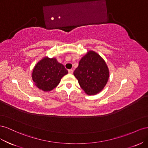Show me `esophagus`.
<instances>
[{
  "label": "esophagus",
  "instance_id": "1",
  "mask_svg": "<svg viewBox=\"0 0 148 148\" xmlns=\"http://www.w3.org/2000/svg\"><path fill=\"white\" fill-rule=\"evenodd\" d=\"M68 72H69V74H73V69H69V70H68Z\"/></svg>",
  "mask_w": 148,
  "mask_h": 148
}]
</instances>
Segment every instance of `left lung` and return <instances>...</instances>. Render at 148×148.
<instances>
[{
    "instance_id": "8db88e82",
    "label": "left lung",
    "mask_w": 148,
    "mask_h": 148,
    "mask_svg": "<svg viewBox=\"0 0 148 148\" xmlns=\"http://www.w3.org/2000/svg\"><path fill=\"white\" fill-rule=\"evenodd\" d=\"M74 75L87 95H94L106 86L110 73L103 59L97 53L90 50L79 61Z\"/></svg>"
}]
</instances>
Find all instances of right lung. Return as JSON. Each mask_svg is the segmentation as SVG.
<instances>
[{
  "mask_svg": "<svg viewBox=\"0 0 148 148\" xmlns=\"http://www.w3.org/2000/svg\"><path fill=\"white\" fill-rule=\"evenodd\" d=\"M64 65L55 58L45 56L33 67L32 77L35 86L44 92L53 90L60 84L61 78L67 74Z\"/></svg>",
  "mask_w": 148,
  "mask_h": 148,
  "instance_id": "1",
  "label": "right lung"
}]
</instances>
